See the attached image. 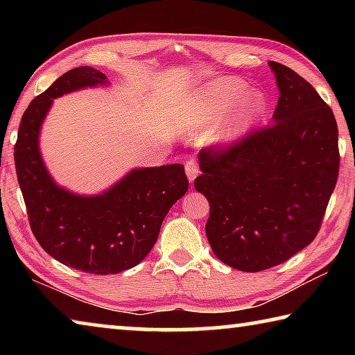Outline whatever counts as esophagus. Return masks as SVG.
<instances>
[{"instance_id": "obj_1", "label": "esophagus", "mask_w": 355, "mask_h": 355, "mask_svg": "<svg viewBox=\"0 0 355 355\" xmlns=\"http://www.w3.org/2000/svg\"><path fill=\"white\" fill-rule=\"evenodd\" d=\"M184 171H186V175H188L189 183H194V180L199 175V166L194 159H189L186 161V166H184Z\"/></svg>"}]
</instances>
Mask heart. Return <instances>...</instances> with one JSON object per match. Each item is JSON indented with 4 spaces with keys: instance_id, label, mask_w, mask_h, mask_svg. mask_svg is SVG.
Returning a JSON list of instances; mask_svg holds the SVG:
<instances>
[{
    "instance_id": "heart-1",
    "label": "heart",
    "mask_w": 355,
    "mask_h": 355,
    "mask_svg": "<svg viewBox=\"0 0 355 355\" xmlns=\"http://www.w3.org/2000/svg\"><path fill=\"white\" fill-rule=\"evenodd\" d=\"M248 91V86L235 78H220L205 84L196 94L188 116L191 130H205L230 112L222 122L216 144L228 147L241 139L250 125L266 107V95L261 91Z\"/></svg>"
}]
</instances>
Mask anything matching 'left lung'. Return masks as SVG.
<instances>
[{
    "label": "left lung",
    "mask_w": 355,
    "mask_h": 355,
    "mask_svg": "<svg viewBox=\"0 0 355 355\" xmlns=\"http://www.w3.org/2000/svg\"><path fill=\"white\" fill-rule=\"evenodd\" d=\"M279 87L271 125L230 148L199 153L194 188L207 197L214 255L258 272L313 241L338 178L334 112L309 81L269 61Z\"/></svg>",
    "instance_id": "obj_1"
}]
</instances>
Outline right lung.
Returning a JSON list of instances; mask_svg holds the SVG:
<instances>
[{
  "label": "right lung",
  "mask_w": 355,
  "mask_h": 355,
  "mask_svg": "<svg viewBox=\"0 0 355 355\" xmlns=\"http://www.w3.org/2000/svg\"><path fill=\"white\" fill-rule=\"evenodd\" d=\"M106 75L76 67L35 97L21 117L15 167L35 239L55 260L89 274H119L139 264L156 243L173 203L188 191L182 164L137 167L100 194L59 186L42 159L39 135L53 100L107 86Z\"/></svg>",
  "instance_id": "add662e5"
}]
</instances>
